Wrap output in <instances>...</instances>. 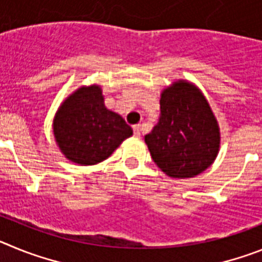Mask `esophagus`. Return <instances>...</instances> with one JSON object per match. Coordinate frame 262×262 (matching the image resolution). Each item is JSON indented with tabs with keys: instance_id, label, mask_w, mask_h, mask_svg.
<instances>
[{
	"instance_id": "obj_1",
	"label": "esophagus",
	"mask_w": 262,
	"mask_h": 262,
	"mask_svg": "<svg viewBox=\"0 0 262 262\" xmlns=\"http://www.w3.org/2000/svg\"><path fill=\"white\" fill-rule=\"evenodd\" d=\"M140 129H142L140 124H136V126H134V134H135V136H140Z\"/></svg>"
}]
</instances>
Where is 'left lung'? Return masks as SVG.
<instances>
[{"label": "left lung", "mask_w": 262, "mask_h": 262, "mask_svg": "<svg viewBox=\"0 0 262 262\" xmlns=\"http://www.w3.org/2000/svg\"><path fill=\"white\" fill-rule=\"evenodd\" d=\"M144 140L155 164L165 174L190 178L214 163L221 133L202 92L180 80L161 93L160 119Z\"/></svg>", "instance_id": "left-lung-1"}]
</instances>
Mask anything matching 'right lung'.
Here are the masks:
<instances>
[{"label":"right lung","instance_id":"1","mask_svg":"<svg viewBox=\"0 0 262 262\" xmlns=\"http://www.w3.org/2000/svg\"><path fill=\"white\" fill-rule=\"evenodd\" d=\"M53 135L72 163L94 165L133 135V128L119 114L106 108L101 88L90 85L62 102L53 119Z\"/></svg>","mask_w":262,"mask_h":262}]
</instances>
